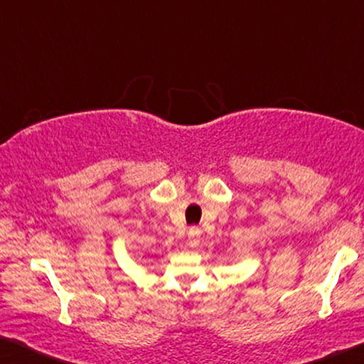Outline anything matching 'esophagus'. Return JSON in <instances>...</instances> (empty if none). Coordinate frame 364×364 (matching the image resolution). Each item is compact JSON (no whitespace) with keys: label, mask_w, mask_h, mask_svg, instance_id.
<instances>
[{"label":"esophagus","mask_w":364,"mask_h":364,"mask_svg":"<svg viewBox=\"0 0 364 364\" xmlns=\"http://www.w3.org/2000/svg\"><path fill=\"white\" fill-rule=\"evenodd\" d=\"M199 237H200V229L199 227H191L188 230V242L191 247H196L199 243Z\"/></svg>","instance_id":"1"}]
</instances>
